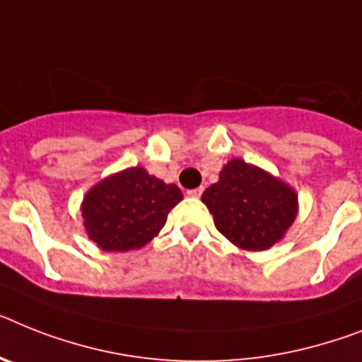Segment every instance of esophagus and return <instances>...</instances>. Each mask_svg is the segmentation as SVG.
I'll return each mask as SVG.
<instances>
[{"instance_id": "34e87169", "label": "esophagus", "mask_w": 362, "mask_h": 362, "mask_svg": "<svg viewBox=\"0 0 362 362\" xmlns=\"http://www.w3.org/2000/svg\"><path fill=\"white\" fill-rule=\"evenodd\" d=\"M202 192H203V188L199 187V188H192V190H188V196H190V198H199V196H202Z\"/></svg>"}]
</instances>
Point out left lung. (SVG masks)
<instances>
[{"instance_id": "8db88e82", "label": "left lung", "mask_w": 362, "mask_h": 362, "mask_svg": "<svg viewBox=\"0 0 362 362\" xmlns=\"http://www.w3.org/2000/svg\"><path fill=\"white\" fill-rule=\"evenodd\" d=\"M202 202L223 237L261 252L281 240L298 213V198L288 185L242 159L229 160L220 181L203 192Z\"/></svg>"}]
</instances>
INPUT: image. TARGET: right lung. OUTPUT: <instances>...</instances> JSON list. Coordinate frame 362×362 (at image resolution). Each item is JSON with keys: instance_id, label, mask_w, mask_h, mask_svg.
Segmentation results:
<instances>
[{"instance_id": "1", "label": "right lung", "mask_w": 362, "mask_h": 362, "mask_svg": "<svg viewBox=\"0 0 362 362\" xmlns=\"http://www.w3.org/2000/svg\"><path fill=\"white\" fill-rule=\"evenodd\" d=\"M183 199L177 185L134 166L103 179L83 199L88 237L105 252L146 246L164 228L172 209Z\"/></svg>"}]
</instances>
